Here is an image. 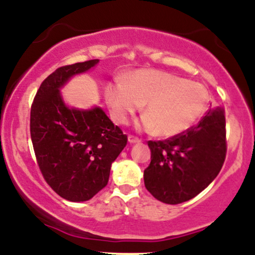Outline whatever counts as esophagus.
I'll list each match as a JSON object with an SVG mask.
<instances>
[{
    "mask_svg": "<svg viewBox=\"0 0 255 255\" xmlns=\"http://www.w3.org/2000/svg\"><path fill=\"white\" fill-rule=\"evenodd\" d=\"M128 141H129L130 144H139V142L141 141V140H140L139 137H136V136H134V135H129V136H128Z\"/></svg>",
    "mask_w": 255,
    "mask_h": 255,
    "instance_id": "obj_1",
    "label": "esophagus"
}]
</instances>
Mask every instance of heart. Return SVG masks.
I'll list each match as a JSON object with an SVG mask.
<instances>
[{"label": "heart", "mask_w": 255, "mask_h": 255, "mask_svg": "<svg viewBox=\"0 0 255 255\" xmlns=\"http://www.w3.org/2000/svg\"><path fill=\"white\" fill-rule=\"evenodd\" d=\"M104 96L111 118L120 125L127 124L145 104L147 114L137 126L164 137L178 135L198 124L210 102L203 84L157 69H139L127 80L115 79L107 84Z\"/></svg>", "instance_id": "b5f03b06"}]
</instances>
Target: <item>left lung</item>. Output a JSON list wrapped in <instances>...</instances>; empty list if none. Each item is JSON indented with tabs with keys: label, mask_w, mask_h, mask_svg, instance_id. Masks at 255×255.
I'll list each match as a JSON object with an SVG mask.
<instances>
[{
	"label": "left lung",
	"mask_w": 255,
	"mask_h": 255,
	"mask_svg": "<svg viewBox=\"0 0 255 255\" xmlns=\"http://www.w3.org/2000/svg\"><path fill=\"white\" fill-rule=\"evenodd\" d=\"M151 163L144 170L148 192L164 204L191 200L217 177L227 154L225 115L212 108L194 127L163 141H148Z\"/></svg>",
	"instance_id": "8db88e82"
}]
</instances>
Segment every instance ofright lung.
Returning a JSON list of instances; mask_svg holds the SVG:
<instances>
[{
  "instance_id": "obj_1",
  "label": "right lung",
  "mask_w": 255,
  "mask_h": 255,
  "mask_svg": "<svg viewBox=\"0 0 255 255\" xmlns=\"http://www.w3.org/2000/svg\"><path fill=\"white\" fill-rule=\"evenodd\" d=\"M99 60L57 68L43 81L31 107L30 130L38 166L46 183L69 201H86L108 184L110 168L127 135L101 108L64 104L60 90Z\"/></svg>"
}]
</instances>
